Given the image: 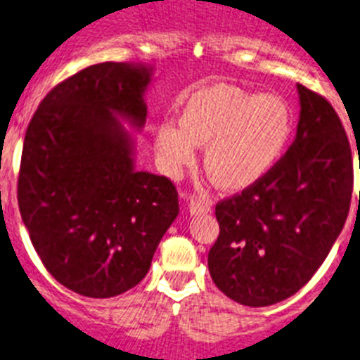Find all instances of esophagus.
Instances as JSON below:
<instances>
[{
    "label": "esophagus",
    "instance_id": "1",
    "mask_svg": "<svg viewBox=\"0 0 360 360\" xmlns=\"http://www.w3.org/2000/svg\"><path fill=\"white\" fill-rule=\"evenodd\" d=\"M212 209V201L205 195H190V212L192 214H203Z\"/></svg>",
    "mask_w": 360,
    "mask_h": 360
}]
</instances>
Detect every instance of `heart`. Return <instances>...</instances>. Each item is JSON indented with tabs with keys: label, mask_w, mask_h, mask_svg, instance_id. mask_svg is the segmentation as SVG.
I'll use <instances>...</instances> for the list:
<instances>
[{
	"label": "heart",
	"mask_w": 360,
	"mask_h": 360,
	"mask_svg": "<svg viewBox=\"0 0 360 360\" xmlns=\"http://www.w3.org/2000/svg\"><path fill=\"white\" fill-rule=\"evenodd\" d=\"M290 133L292 110L281 96L220 83L181 99L179 122H160L153 146L162 170L177 175L194 162L195 146L205 144L203 165L210 179L235 190L276 165Z\"/></svg>",
	"instance_id": "obj_1"
}]
</instances>
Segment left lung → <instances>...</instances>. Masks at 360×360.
Wrapping results in <instances>:
<instances>
[{"mask_svg": "<svg viewBox=\"0 0 360 360\" xmlns=\"http://www.w3.org/2000/svg\"><path fill=\"white\" fill-rule=\"evenodd\" d=\"M296 140L250 186L216 203L220 235L209 271L227 297L248 307L283 302L309 283L349 212L352 146L337 110L297 84Z\"/></svg>", "mask_w": 360, "mask_h": 360, "instance_id": "left-lung-1", "label": "left lung"}]
</instances>
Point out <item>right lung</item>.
Segmentation results:
<instances>
[{"label": "right lung", "mask_w": 360, "mask_h": 360, "mask_svg": "<svg viewBox=\"0 0 360 360\" xmlns=\"http://www.w3.org/2000/svg\"><path fill=\"white\" fill-rule=\"evenodd\" d=\"M148 83L144 66L92 64L49 90L25 131L20 214L44 268L81 296L139 285L179 212L168 177L133 170L118 120L144 125Z\"/></svg>", "instance_id": "add662e5"}]
</instances>
